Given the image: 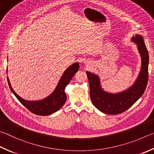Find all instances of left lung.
Here are the masks:
<instances>
[{
	"label": "left lung",
	"instance_id": "obj_1",
	"mask_svg": "<svg viewBox=\"0 0 154 154\" xmlns=\"http://www.w3.org/2000/svg\"><path fill=\"white\" fill-rule=\"evenodd\" d=\"M132 41L137 45L141 57V68L137 79L127 91L117 94L104 92L97 75L86 72L90 86V96L96 108L105 114L117 115L127 111L144 93L148 82L149 54L143 37L135 35Z\"/></svg>",
	"mask_w": 154,
	"mask_h": 154
}]
</instances>
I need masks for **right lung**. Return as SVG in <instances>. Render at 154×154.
<instances>
[{"label":"right lung","mask_w":154,"mask_h":154,"mask_svg":"<svg viewBox=\"0 0 154 154\" xmlns=\"http://www.w3.org/2000/svg\"><path fill=\"white\" fill-rule=\"evenodd\" d=\"M78 69H79V63H75L69 66L68 69H66V70L62 75L58 85L56 86L53 93L48 97L45 98V99L37 101H28L21 98L13 91L8 77L7 81L11 91L23 106L26 107L29 111L33 112V114L40 116H45L57 111L64 104L66 98H67L64 91L65 88L70 82L74 74L78 71Z\"/></svg>","instance_id":"1"}]
</instances>
